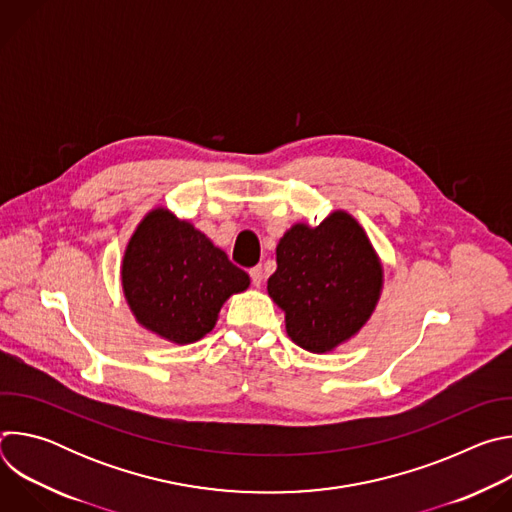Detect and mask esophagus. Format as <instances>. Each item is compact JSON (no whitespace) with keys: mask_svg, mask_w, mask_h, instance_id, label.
Segmentation results:
<instances>
[{"mask_svg":"<svg viewBox=\"0 0 512 512\" xmlns=\"http://www.w3.org/2000/svg\"><path fill=\"white\" fill-rule=\"evenodd\" d=\"M249 275H251V281H253V285L255 287H259L261 283H263V279H265V275H263V269L257 265V267H251L249 269Z\"/></svg>","mask_w":512,"mask_h":512,"instance_id":"obj_1","label":"esophagus"}]
</instances>
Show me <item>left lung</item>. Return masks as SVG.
Segmentation results:
<instances>
[{
	"mask_svg": "<svg viewBox=\"0 0 512 512\" xmlns=\"http://www.w3.org/2000/svg\"><path fill=\"white\" fill-rule=\"evenodd\" d=\"M277 269L267 281L285 312L287 336L310 352H328L367 322L383 287L381 261L362 227L332 212L318 227L294 225L277 245Z\"/></svg>",
	"mask_w": 512,
	"mask_h": 512,
	"instance_id": "1",
	"label": "left lung"
}]
</instances>
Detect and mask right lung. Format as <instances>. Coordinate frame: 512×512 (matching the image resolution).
Listing matches in <instances>:
<instances>
[{
    "instance_id": "right-lung-1",
    "label": "right lung",
    "mask_w": 512,
    "mask_h": 512,
    "mask_svg": "<svg viewBox=\"0 0 512 512\" xmlns=\"http://www.w3.org/2000/svg\"><path fill=\"white\" fill-rule=\"evenodd\" d=\"M121 283L141 326L190 344L214 328L223 304L249 287V275L190 223L156 208L129 239Z\"/></svg>"
}]
</instances>
